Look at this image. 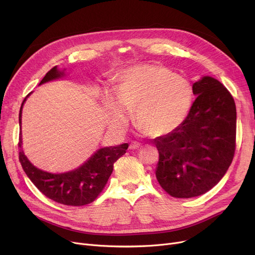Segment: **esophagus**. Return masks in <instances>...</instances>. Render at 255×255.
<instances>
[{"instance_id":"34e87169","label":"esophagus","mask_w":255,"mask_h":255,"mask_svg":"<svg viewBox=\"0 0 255 255\" xmlns=\"http://www.w3.org/2000/svg\"><path fill=\"white\" fill-rule=\"evenodd\" d=\"M140 143L139 142H136V141H133L132 143H130V145H129V149L130 150H137V149H139L140 148Z\"/></svg>"}]
</instances>
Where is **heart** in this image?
Here are the masks:
<instances>
[{"label": "heart", "instance_id": "obj_1", "mask_svg": "<svg viewBox=\"0 0 255 255\" xmlns=\"http://www.w3.org/2000/svg\"><path fill=\"white\" fill-rule=\"evenodd\" d=\"M193 90L186 78L166 67L143 64L119 77L116 99L109 97V121L113 128L123 130L133 112L135 126L143 134L158 137L177 129L188 116Z\"/></svg>", "mask_w": 255, "mask_h": 255}]
</instances>
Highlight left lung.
I'll return each mask as SVG.
<instances>
[{
  "label": "left lung",
  "mask_w": 255,
  "mask_h": 255,
  "mask_svg": "<svg viewBox=\"0 0 255 255\" xmlns=\"http://www.w3.org/2000/svg\"><path fill=\"white\" fill-rule=\"evenodd\" d=\"M197 96L184 122L159 136L156 178L176 198H190L212 189L229 169L236 151L237 111L234 97L217 79L193 84Z\"/></svg>",
  "instance_id": "obj_1"
}]
</instances>
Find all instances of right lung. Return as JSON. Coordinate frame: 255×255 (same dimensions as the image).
<instances>
[{
    "instance_id": "right-lung-1",
    "label": "right lung",
    "mask_w": 255,
    "mask_h": 255,
    "mask_svg": "<svg viewBox=\"0 0 255 255\" xmlns=\"http://www.w3.org/2000/svg\"><path fill=\"white\" fill-rule=\"evenodd\" d=\"M62 75L63 72L53 67L45 74L40 85ZM25 99L20 106L19 124H21V110ZM127 149L128 143L100 149L77 169L55 175L35 167L23 154L21 136L18 139L19 162L39 191L53 202L74 207L91 204L98 197L112 175L114 163L126 153Z\"/></svg>"
}]
</instances>
